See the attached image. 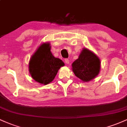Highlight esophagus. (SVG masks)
<instances>
[{
    "label": "esophagus",
    "mask_w": 127,
    "mask_h": 127,
    "mask_svg": "<svg viewBox=\"0 0 127 127\" xmlns=\"http://www.w3.org/2000/svg\"><path fill=\"white\" fill-rule=\"evenodd\" d=\"M64 62H65V63L67 64H69V63H70V60H68V59H65V61H64Z\"/></svg>",
    "instance_id": "esophagus-1"
}]
</instances>
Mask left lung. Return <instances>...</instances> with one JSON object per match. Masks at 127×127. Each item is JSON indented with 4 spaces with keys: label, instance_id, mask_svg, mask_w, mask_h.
Listing matches in <instances>:
<instances>
[{
    "label": "left lung",
    "instance_id": "1",
    "mask_svg": "<svg viewBox=\"0 0 127 127\" xmlns=\"http://www.w3.org/2000/svg\"><path fill=\"white\" fill-rule=\"evenodd\" d=\"M100 60L95 54L84 48L79 58L72 63V70L75 76L84 82L95 78L100 72Z\"/></svg>",
    "mask_w": 127,
    "mask_h": 127
}]
</instances>
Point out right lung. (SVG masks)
I'll use <instances>...</instances> for the list:
<instances>
[{"label": "right lung", "mask_w": 127, "mask_h": 127, "mask_svg": "<svg viewBox=\"0 0 127 127\" xmlns=\"http://www.w3.org/2000/svg\"><path fill=\"white\" fill-rule=\"evenodd\" d=\"M64 65L62 60L52 54L49 43H43L30 60L29 72L36 82L47 85L53 81L59 70Z\"/></svg>", "instance_id": "add662e5"}]
</instances>
